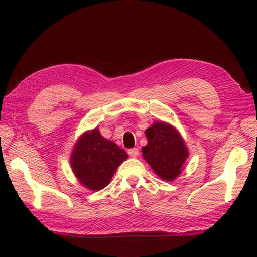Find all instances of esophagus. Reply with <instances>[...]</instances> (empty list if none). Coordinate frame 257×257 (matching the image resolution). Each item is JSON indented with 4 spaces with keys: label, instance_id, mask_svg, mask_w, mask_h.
<instances>
[{
    "label": "esophagus",
    "instance_id": "34e87169",
    "mask_svg": "<svg viewBox=\"0 0 257 257\" xmlns=\"http://www.w3.org/2000/svg\"><path fill=\"white\" fill-rule=\"evenodd\" d=\"M128 155L133 158H136L139 156V149L138 148H132L128 150Z\"/></svg>",
    "mask_w": 257,
    "mask_h": 257
}]
</instances>
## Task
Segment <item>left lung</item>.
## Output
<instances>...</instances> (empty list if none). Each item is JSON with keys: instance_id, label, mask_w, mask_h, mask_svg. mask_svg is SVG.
<instances>
[{"instance_id": "left-lung-1", "label": "left lung", "mask_w": 257, "mask_h": 257, "mask_svg": "<svg viewBox=\"0 0 257 257\" xmlns=\"http://www.w3.org/2000/svg\"><path fill=\"white\" fill-rule=\"evenodd\" d=\"M148 144L143 149L145 160L158 177L171 182L181 173L189 151L183 138L173 125L163 121L146 130Z\"/></svg>"}]
</instances>
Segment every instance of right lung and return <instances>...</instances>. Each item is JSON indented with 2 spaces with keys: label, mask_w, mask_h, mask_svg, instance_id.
<instances>
[{
  "label": "right lung",
  "mask_w": 257,
  "mask_h": 257,
  "mask_svg": "<svg viewBox=\"0 0 257 257\" xmlns=\"http://www.w3.org/2000/svg\"><path fill=\"white\" fill-rule=\"evenodd\" d=\"M127 158V152L103 138L99 130L95 128L81 135L75 144L70 166L84 187L99 191L110 183L117 168Z\"/></svg>",
  "instance_id": "add662e5"
}]
</instances>
